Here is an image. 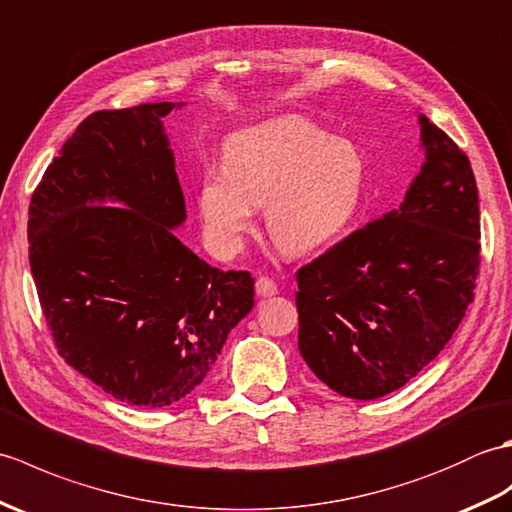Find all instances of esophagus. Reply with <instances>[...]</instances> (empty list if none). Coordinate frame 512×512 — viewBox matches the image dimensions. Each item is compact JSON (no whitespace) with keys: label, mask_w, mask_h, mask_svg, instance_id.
<instances>
[{"label":"esophagus","mask_w":512,"mask_h":512,"mask_svg":"<svg viewBox=\"0 0 512 512\" xmlns=\"http://www.w3.org/2000/svg\"><path fill=\"white\" fill-rule=\"evenodd\" d=\"M278 293V285L271 278L263 276L256 280V295H260V298H271V295Z\"/></svg>","instance_id":"esophagus-1"}]
</instances>
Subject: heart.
Masks as SVG:
<instances>
[{
  "mask_svg": "<svg viewBox=\"0 0 512 512\" xmlns=\"http://www.w3.org/2000/svg\"><path fill=\"white\" fill-rule=\"evenodd\" d=\"M366 190V157L302 118L236 133L225 166L203 170L199 214L208 245L230 256L252 232L256 206H267V232L282 252L306 256L333 245L355 219Z\"/></svg>",
  "mask_w": 512,
  "mask_h": 512,
  "instance_id": "obj_1",
  "label": "heart"
}]
</instances>
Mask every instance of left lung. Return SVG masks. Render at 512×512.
<instances>
[{"mask_svg":"<svg viewBox=\"0 0 512 512\" xmlns=\"http://www.w3.org/2000/svg\"><path fill=\"white\" fill-rule=\"evenodd\" d=\"M425 164L399 206L295 274L298 346L315 377L372 401L438 357L473 302L478 186L458 144L418 116Z\"/></svg>","mask_w":512,"mask_h":512,"instance_id":"obj_1","label":"left lung"}]
</instances>
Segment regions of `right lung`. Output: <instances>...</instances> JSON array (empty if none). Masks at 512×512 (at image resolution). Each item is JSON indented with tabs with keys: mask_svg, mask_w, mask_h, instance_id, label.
I'll return each mask as SVG.
<instances>
[{
	"mask_svg": "<svg viewBox=\"0 0 512 512\" xmlns=\"http://www.w3.org/2000/svg\"><path fill=\"white\" fill-rule=\"evenodd\" d=\"M181 105L92 113L28 212L30 269L59 355L140 407L195 390L254 306L247 271L210 267L173 232L186 203L162 118ZM105 200L125 208L95 206Z\"/></svg>",
	"mask_w": 512,
	"mask_h": 512,
	"instance_id": "right-lung-1",
	"label": "right lung"
}]
</instances>
